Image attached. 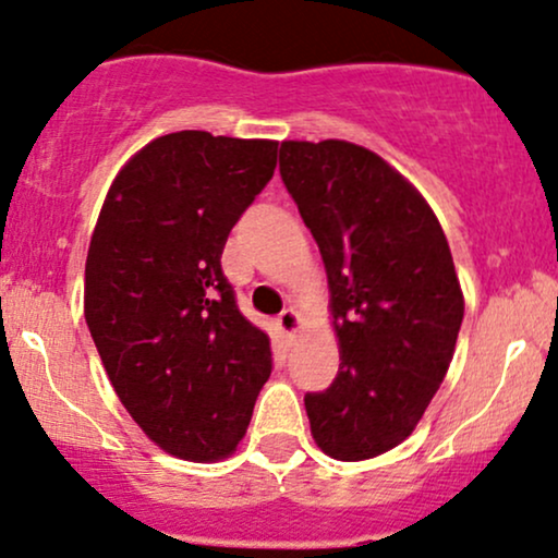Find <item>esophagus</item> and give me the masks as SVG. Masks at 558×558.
<instances>
[{"mask_svg": "<svg viewBox=\"0 0 558 558\" xmlns=\"http://www.w3.org/2000/svg\"><path fill=\"white\" fill-rule=\"evenodd\" d=\"M278 327L288 340H293V338H296V332L301 330L299 314L293 312V308H283V312H280V317H278Z\"/></svg>", "mask_w": 558, "mask_h": 558, "instance_id": "1", "label": "esophagus"}]
</instances>
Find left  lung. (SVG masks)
Masks as SVG:
<instances>
[{
	"instance_id": "8db88e82",
	"label": "left lung",
	"mask_w": 558,
	"mask_h": 558,
	"mask_svg": "<svg viewBox=\"0 0 558 558\" xmlns=\"http://www.w3.org/2000/svg\"><path fill=\"white\" fill-rule=\"evenodd\" d=\"M280 177L330 283L340 372L304 405L335 460H368L408 439L445 379L462 291L426 199L377 153L345 143L280 145Z\"/></svg>"
}]
</instances>
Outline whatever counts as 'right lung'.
Wrapping results in <instances>:
<instances>
[{"label":"right lung","mask_w":558,"mask_h":558,"mask_svg":"<svg viewBox=\"0 0 558 558\" xmlns=\"http://www.w3.org/2000/svg\"><path fill=\"white\" fill-rule=\"evenodd\" d=\"M275 163L272 140L163 134L119 171L93 231L87 330L122 405L181 460L231 454L270 379V338L220 254Z\"/></svg>","instance_id":"obj_1"}]
</instances>
